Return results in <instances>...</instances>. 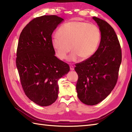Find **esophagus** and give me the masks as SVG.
I'll return each mask as SVG.
<instances>
[{
	"label": "esophagus",
	"mask_w": 132,
	"mask_h": 132,
	"mask_svg": "<svg viewBox=\"0 0 132 132\" xmlns=\"http://www.w3.org/2000/svg\"><path fill=\"white\" fill-rule=\"evenodd\" d=\"M70 70H74V66H72V65L70 66Z\"/></svg>",
	"instance_id": "1"
}]
</instances>
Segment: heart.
<instances>
[{
  "label": "heart",
  "mask_w": 132,
  "mask_h": 132,
  "mask_svg": "<svg viewBox=\"0 0 132 132\" xmlns=\"http://www.w3.org/2000/svg\"><path fill=\"white\" fill-rule=\"evenodd\" d=\"M57 36L52 40L56 55L60 60H64L71 49V61H76L79 57L81 60L91 58L97 51L102 38L96 25L79 21L62 24L57 30Z\"/></svg>",
  "instance_id": "1"
}]
</instances>
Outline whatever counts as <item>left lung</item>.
<instances>
[{"instance_id": "8db88e82", "label": "left lung", "mask_w": 132, "mask_h": 132, "mask_svg": "<svg viewBox=\"0 0 132 132\" xmlns=\"http://www.w3.org/2000/svg\"><path fill=\"white\" fill-rule=\"evenodd\" d=\"M93 19L102 34L99 46L94 55L76 63L75 68L78 75V97L88 105L101 102L113 90L122 60L121 46L113 28L102 19L96 17Z\"/></svg>"}]
</instances>
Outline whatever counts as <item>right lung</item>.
Segmentation results:
<instances>
[{"label":"right lung","instance_id":"add662e5","mask_svg":"<svg viewBox=\"0 0 132 132\" xmlns=\"http://www.w3.org/2000/svg\"><path fill=\"white\" fill-rule=\"evenodd\" d=\"M62 18L44 15L33 19L20 35L16 64L23 90L29 99L40 106H48L58 97V81L70 67L54 55L53 31Z\"/></svg>","mask_w":132,"mask_h":132}]
</instances>
